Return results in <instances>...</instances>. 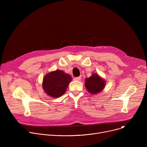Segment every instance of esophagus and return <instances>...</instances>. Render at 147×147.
Listing matches in <instances>:
<instances>
[{
    "mask_svg": "<svg viewBox=\"0 0 147 147\" xmlns=\"http://www.w3.org/2000/svg\"><path fill=\"white\" fill-rule=\"evenodd\" d=\"M81 79V76L77 77H75V78H74V80L75 81H80Z\"/></svg>",
    "mask_w": 147,
    "mask_h": 147,
    "instance_id": "esophagus-1",
    "label": "esophagus"
}]
</instances>
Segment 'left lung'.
Here are the masks:
<instances>
[{
    "label": "left lung",
    "instance_id": "1",
    "mask_svg": "<svg viewBox=\"0 0 147 147\" xmlns=\"http://www.w3.org/2000/svg\"><path fill=\"white\" fill-rule=\"evenodd\" d=\"M85 81V87L91 94H96L101 92L105 86V81L96 73H93Z\"/></svg>",
    "mask_w": 147,
    "mask_h": 147
}]
</instances>
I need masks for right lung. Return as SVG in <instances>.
Segmentation results:
<instances>
[{"instance_id":"right-lung-1","label":"right lung","mask_w":147,"mask_h":147,"mask_svg":"<svg viewBox=\"0 0 147 147\" xmlns=\"http://www.w3.org/2000/svg\"><path fill=\"white\" fill-rule=\"evenodd\" d=\"M71 77L63 71L56 70L46 74L43 79L42 87L47 95L59 98L66 92Z\"/></svg>"}]
</instances>
